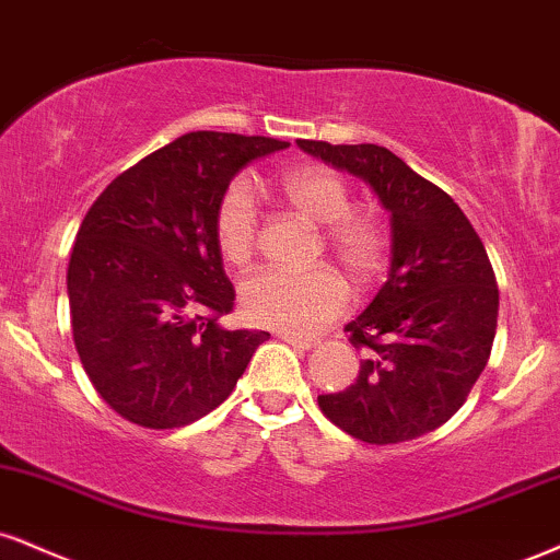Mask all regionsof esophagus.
<instances>
[{"label":"esophagus","mask_w":560,"mask_h":560,"mask_svg":"<svg viewBox=\"0 0 560 560\" xmlns=\"http://www.w3.org/2000/svg\"><path fill=\"white\" fill-rule=\"evenodd\" d=\"M279 339H284L287 345H292V347H298V349H313L315 345H318V341H315V339H305V336H298V334H281Z\"/></svg>","instance_id":"34e87169"}]
</instances>
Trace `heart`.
I'll list each match as a JSON object with an SVG mask.
<instances>
[{"instance_id":"1","label":"heart","mask_w":560,"mask_h":560,"mask_svg":"<svg viewBox=\"0 0 560 560\" xmlns=\"http://www.w3.org/2000/svg\"><path fill=\"white\" fill-rule=\"evenodd\" d=\"M281 198L300 215L323 226V245L357 284L378 273L386 255V226L370 208H352L339 174L318 164L294 166L276 179ZM215 247L229 266H245L255 253L258 213L245 182L221 195L213 215ZM242 310L253 323L287 334H315L349 305V287L331 268L289 273L260 271L242 284Z\"/></svg>"}]
</instances>
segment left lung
<instances>
[{"label": "left lung", "instance_id": "left-lung-1", "mask_svg": "<svg viewBox=\"0 0 560 560\" xmlns=\"http://www.w3.org/2000/svg\"><path fill=\"white\" fill-rule=\"evenodd\" d=\"M298 145L365 179L390 213L388 281L345 328L368 357L352 386L318 396L320 412L375 446L433 433L459 412L493 349L498 284L482 240L451 195L388 148Z\"/></svg>", "mask_w": 560, "mask_h": 560}]
</instances>
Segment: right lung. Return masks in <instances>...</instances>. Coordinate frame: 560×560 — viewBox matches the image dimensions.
I'll list each match as a JSON object with an SVG mask.
<instances>
[{
    "mask_svg": "<svg viewBox=\"0 0 560 560\" xmlns=\"http://www.w3.org/2000/svg\"><path fill=\"white\" fill-rule=\"evenodd\" d=\"M260 135L187 132L88 208L67 268L72 339L93 388L140 428H185L232 394L266 331H226L234 287L213 215L242 166L284 151Z\"/></svg>",
    "mask_w": 560,
    "mask_h": 560,
    "instance_id": "right-lung-1",
    "label": "right lung"
}]
</instances>
